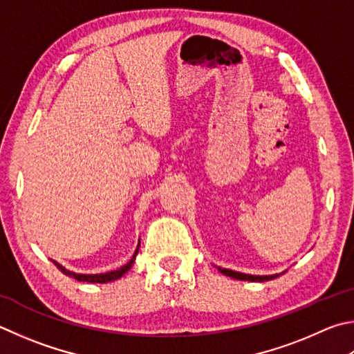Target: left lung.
<instances>
[{"label":"left lung","mask_w":354,"mask_h":354,"mask_svg":"<svg viewBox=\"0 0 354 354\" xmlns=\"http://www.w3.org/2000/svg\"><path fill=\"white\" fill-rule=\"evenodd\" d=\"M218 271H220L224 275H229V277H232V279L249 280V281H268V280H272V279L279 277V275H280V274H274V275H250V274H243V272L230 271V269L220 268V266H218Z\"/></svg>","instance_id":"obj_1"}]
</instances>
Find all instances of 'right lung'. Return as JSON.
Returning a JSON list of instances; mask_svg holds the SVG:
<instances>
[{"mask_svg":"<svg viewBox=\"0 0 354 354\" xmlns=\"http://www.w3.org/2000/svg\"><path fill=\"white\" fill-rule=\"evenodd\" d=\"M138 250H139V244H138V249L134 250L133 257L130 259V261L127 263V265L120 266L119 269H115V271H110V272H105V274H77V272L69 271V269H66L65 266H62L60 263H57V261H54V260H53V261H54V265H55L57 268H59L63 274L68 275V277H71V279H75V280H79V281H89V283H108V281L118 280V279H120L122 275H124L125 272H128V269H130V268L133 266L134 260H136Z\"/></svg>","mask_w":354,"mask_h":354,"instance_id":"1","label":"right lung"}]
</instances>
